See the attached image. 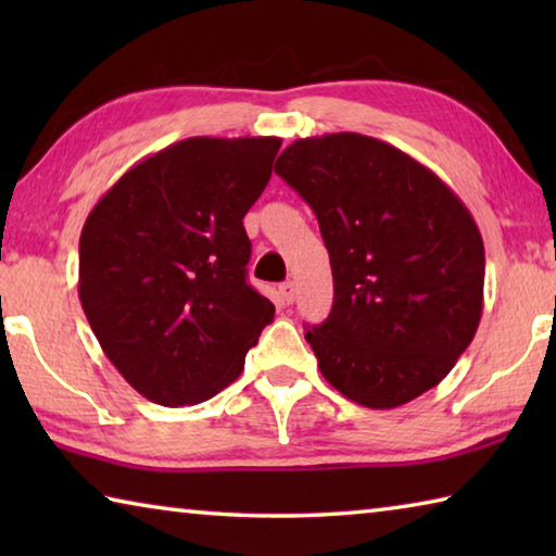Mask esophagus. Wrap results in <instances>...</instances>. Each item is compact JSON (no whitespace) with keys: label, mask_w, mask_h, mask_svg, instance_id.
I'll use <instances>...</instances> for the list:
<instances>
[{"label":"esophagus","mask_w":556,"mask_h":556,"mask_svg":"<svg viewBox=\"0 0 556 556\" xmlns=\"http://www.w3.org/2000/svg\"><path fill=\"white\" fill-rule=\"evenodd\" d=\"M279 294H281V299L287 301V304H291V301L296 299V287H294V281H285V285H279Z\"/></svg>","instance_id":"obj_1"}]
</instances>
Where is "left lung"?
I'll return each instance as SVG.
<instances>
[{"instance_id":"8db88e82","label":"left lung","mask_w":556,"mask_h":556,"mask_svg":"<svg viewBox=\"0 0 556 556\" xmlns=\"http://www.w3.org/2000/svg\"><path fill=\"white\" fill-rule=\"evenodd\" d=\"M275 172L312 205L331 257L333 308L306 331L324 378L370 409L437 388L483 314L485 250L464 201L355 131L296 139Z\"/></svg>"}]
</instances>
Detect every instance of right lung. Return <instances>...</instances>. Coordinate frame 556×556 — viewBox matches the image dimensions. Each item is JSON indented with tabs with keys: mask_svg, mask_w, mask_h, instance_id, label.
I'll return each instance as SVG.
<instances>
[{
	"mask_svg": "<svg viewBox=\"0 0 556 556\" xmlns=\"http://www.w3.org/2000/svg\"><path fill=\"white\" fill-rule=\"evenodd\" d=\"M279 137H191L142 159L90 211L78 296L102 353L149 402L184 407L240 378L275 306L248 285L242 218Z\"/></svg>",
	"mask_w": 556,
	"mask_h": 556,
	"instance_id": "add662e5",
	"label": "right lung"
}]
</instances>
